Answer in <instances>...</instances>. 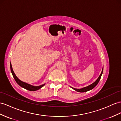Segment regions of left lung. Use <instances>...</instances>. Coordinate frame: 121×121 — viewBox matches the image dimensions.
Masks as SVG:
<instances>
[{
	"instance_id": "1",
	"label": "left lung",
	"mask_w": 121,
	"mask_h": 121,
	"mask_svg": "<svg viewBox=\"0 0 121 121\" xmlns=\"http://www.w3.org/2000/svg\"><path fill=\"white\" fill-rule=\"evenodd\" d=\"M103 69H102V72H101V74H100V76H99V78H98V79H97V80H96V81H95L94 83H93L92 84H91V85L87 86V87L82 88H81V89H76V88H73V87H72V88L74 89V90H75L76 91H78V92H86V91H89L91 90V89L94 88L95 87V86L98 84V83H99V81H100V79H101V76H102V73H103Z\"/></svg>"
}]
</instances>
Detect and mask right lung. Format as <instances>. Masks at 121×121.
Returning a JSON list of instances; mask_svg holds the SVG:
<instances>
[{
	"label": "right lung",
	"instance_id": "add662e5",
	"mask_svg": "<svg viewBox=\"0 0 121 121\" xmlns=\"http://www.w3.org/2000/svg\"><path fill=\"white\" fill-rule=\"evenodd\" d=\"M10 67H11V70L12 73V75H13V76L14 77V79L15 80L16 82L17 83V84L18 85H19L21 87H22L24 88L27 89V90H29L30 91H36L37 90H38V89H39L40 88H41L42 87H43V86L45 85L44 84L40 85L38 86H34L27 84V83H26L25 82L21 81V80H20L19 79H18L16 77V76L15 75V74L13 70V69H12L11 63H10Z\"/></svg>",
	"mask_w": 121,
	"mask_h": 121
}]
</instances>
